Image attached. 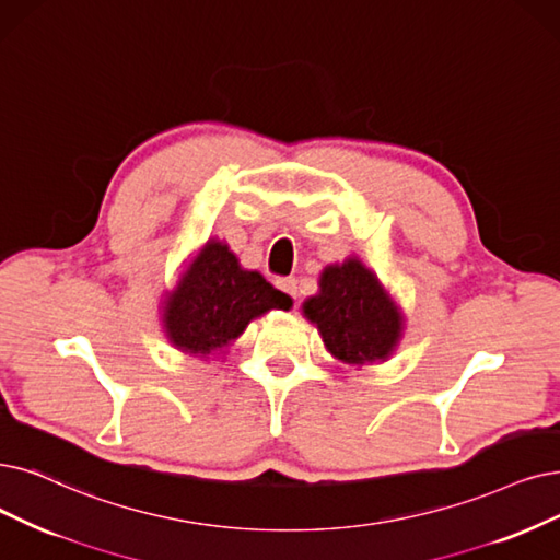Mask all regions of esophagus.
<instances>
[{
	"label": "esophagus",
	"instance_id": "esophagus-1",
	"mask_svg": "<svg viewBox=\"0 0 560 560\" xmlns=\"http://www.w3.org/2000/svg\"><path fill=\"white\" fill-rule=\"evenodd\" d=\"M278 287L292 299L299 296V280L296 278H282V280H278Z\"/></svg>",
	"mask_w": 560,
	"mask_h": 560
}]
</instances>
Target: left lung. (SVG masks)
<instances>
[{
    "mask_svg": "<svg viewBox=\"0 0 560 560\" xmlns=\"http://www.w3.org/2000/svg\"><path fill=\"white\" fill-rule=\"evenodd\" d=\"M301 310L317 326L330 355L351 368L388 361L405 330L401 307L355 255L328 264L319 292L305 299Z\"/></svg>",
    "mask_w": 560,
    "mask_h": 560,
    "instance_id": "obj_1",
    "label": "left lung"
}]
</instances>
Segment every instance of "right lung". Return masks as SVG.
I'll return each instance as SVG.
<instances>
[{
	"mask_svg": "<svg viewBox=\"0 0 560 560\" xmlns=\"http://www.w3.org/2000/svg\"><path fill=\"white\" fill-rule=\"evenodd\" d=\"M282 294L259 271H245L230 245L209 238L163 301V330L174 349L209 361L268 310H289Z\"/></svg>",
	"mask_w": 560,
	"mask_h": 560,
	"instance_id": "obj_1",
	"label": "right lung"
}]
</instances>
